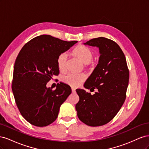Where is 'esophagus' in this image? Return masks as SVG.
<instances>
[{
    "mask_svg": "<svg viewBox=\"0 0 149 149\" xmlns=\"http://www.w3.org/2000/svg\"><path fill=\"white\" fill-rule=\"evenodd\" d=\"M71 90H72V93H75L76 92V89L74 88H72Z\"/></svg>",
    "mask_w": 149,
    "mask_h": 149,
    "instance_id": "34e87169",
    "label": "esophagus"
}]
</instances>
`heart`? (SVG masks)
I'll return each instance as SVG.
<instances>
[{
	"mask_svg": "<svg viewBox=\"0 0 149 149\" xmlns=\"http://www.w3.org/2000/svg\"><path fill=\"white\" fill-rule=\"evenodd\" d=\"M72 54L74 56L84 64V66L92 67L96 63V60L93 58L94 53L92 49L84 45H78L72 51ZM68 56L66 53H61L57 58V66L61 72H64L66 70ZM86 79V76L84 74H68L63 77V81L72 87H78Z\"/></svg>",
	"mask_w": 149,
	"mask_h": 149,
	"instance_id": "1",
	"label": "heart"
}]
</instances>
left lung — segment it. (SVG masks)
I'll return each instance as SVG.
<instances>
[{"mask_svg": "<svg viewBox=\"0 0 149 149\" xmlns=\"http://www.w3.org/2000/svg\"><path fill=\"white\" fill-rule=\"evenodd\" d=\"M84 45L97 47L101 56L99 63L84 86L76 90L79 100L75 108L79 120L89 126H101L110 122L118 114L126 98L129 71L124 54L113 40L104 37L93 38Z\"/></svg>", "mask_w": 149, "mask_h": 149, "instance_id": "left-lung-1", "label": "left lung"}]
</instances>
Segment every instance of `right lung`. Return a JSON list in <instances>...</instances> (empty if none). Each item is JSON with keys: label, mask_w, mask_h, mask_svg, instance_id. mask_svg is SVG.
<instances>
[{"label": "right lung", "mask_w": 149, "mask_h": 149, "mask_svg": "<svg viewBox=\"0 0 149 149\" xmlns=\"http://www.w3.org/2000/svg\"><path fill=\"white\" fill-rule=\"evenodd\" d=\"M77 42L43 35L30 40L20 51L12 89L20 114L31 124L44 127L53 123L61 105L71 93L70 86L65 83H58L55 90L46 85L59 74L58 56Z\"/></svg>", "instance_id": "obj_1"}]
</instances>
